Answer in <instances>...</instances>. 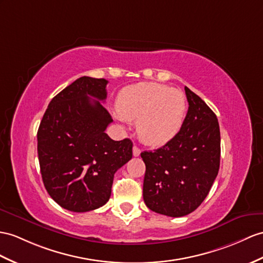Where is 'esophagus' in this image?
Returning <instances> with one entry per match:
<instances>
[{
    "instance_id": "obj_1",
    "label": "esophagus",
    "mask_w": 263,
    "mask_h": 263,
    "mask_svg": "<svg viewBox=\"0 0 263 263\" xmlns=\"http://www.w3.org/2000/svg\"><path fill=\"white\" fill-rule=\"evenodd\" d=\"M133 155L135 156V157H137V156H139L140 155V149L138 148V147L135 145L133 147Z\"/></svg>"
}]
</instances>
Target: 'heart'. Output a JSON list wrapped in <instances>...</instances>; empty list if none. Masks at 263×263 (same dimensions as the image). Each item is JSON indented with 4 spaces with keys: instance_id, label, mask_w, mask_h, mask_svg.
<instances>
[{
    "instance_id": "b5f03b06",
    "label": "heart",
    "mask_w": 263,
    "mask_h": 263,
    "mask_svg": "<svg viewBox=\"0 0 263 263\" xmlns=\"http://www.w3.org/2000/svg\"><path fill=\"white\" fill-rule=\"evenodd\" d=\"M116 107L123 118L137 120V133L144 143L162 146L181 130L187 101L178 89L155 82H140L121 89Z\"/></svg>"
}]
</instances>
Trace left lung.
Listing matches in <instances>:
<instances>
[{
  "instance_id": "obj_1",
  "label": "left lung",
  "mask_w": 263,
  "mask_h": 263,
  "mask_svg": "<svg viewBox=\"0 0 263 263\" xmlns=\"http://www.w3.org/2000/svg\"><path fill=\"white\" fill-rule=\"evenodd\" d=\"M189 110L181 130L161 148L140 154L146 165L144 202L154 212L178 217L206 197L220 168L221 136L212 109L185 87Z\"/></svg>"
}]
</instances>
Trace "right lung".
<instances>
[{"instance_id": "1", "label": "right lung", "mask_w": 263, "mask_h": 263, "mask_svg": "<svg viewBox=\"0 0 263 263\" xmlns=\"http://www.w3.org/2000/svg\"><path fill=\"white\" fill-rule=\"evenodd\" d=\"M106 79L81 77L50 101L37 129V156L49 195L72 212L108 202L115 173L133 157L130 139L105 133L112 118L100 101Z\"/></svg>"}]
</instances>
